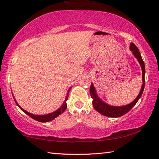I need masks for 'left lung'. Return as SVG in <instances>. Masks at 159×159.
Instances as JSON below:
<instances>
[{"instance_id":"8db88e82","label":"left lung","mask_w":159,"mask_h":159,"mask_svg":"<svg viewBox=\"0 0 159 159\" xmlns=\"http://www.w3.org/2000/svg\"><path fill=\"white\" fill-rule=\"evenodd\" d=\"M130 50L132 51L133 54L134 56L137 58V60L140 63L142 69V80H143V84H142L140 93L136 97V98L133 101L132 103L128 104L124 106H112L108 105V104L104 103L101 99L99 98V97L97 96L96 89L93 86V84L91 83V87H90V93H91V98H93V106L94 107L98 113L102 114L105 116L108 117H112V118H118L120 116H122L123 115L125 114V113L129 112V111L136 105V103L138 102L139 98H141L142 96V93L143 92L144 86H145V65H144V62L142 59V57L141 56L140 52H139V48L135 46L134 43H131L130 45Z\"/></svg>"}]
</instances>
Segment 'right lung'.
<instances>
[{
	"label": "right lung",
	"mask_w": 159,
	"mask_h": 159,
	"mask_svg": "<svg viewBox=\"0 0 159 159\" xmlns=\"http://www.w3.org/2000/svg\"><path fill=\"white\" fill-rule=\"evenodd\" d=\"M70 89H71V87H70V89L68 90V93H67V94H66V97L65 98V101H64V102H63V103L62 104V106H61V108H59L58 110L54 111V112L51 113H49V114H46V115L39 116V115H34V114H32V113H28V111H25L24 109H23V108H21L20 106L18 105V103L16 102V101L15 100V98H14V100H15L16 103L18 105V107L20 108V109L22 110L25 113H26L28 116H29L30 117H31L33 119H34L35 120H38V121H39V122H48V121H51V120H53L55 118L58 117L59 115L64 112L66 108H67V103H66V101H67V100H68V93H69Z\"/></svg>",
	"instance_id": "add662e5"
}]
</instances>
